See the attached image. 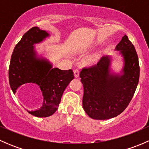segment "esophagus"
I'll return each mask as SVG.
<instances>
[{
  "instance_id": "obj_1",
  "label": "esophagus",
  "mask_w": 149,
  "mask_h": 149,
  "mask_svg": "<svg viewBox=\"0 0 149 149\" xmlns=\"http://www.w3.org/2000/svg\"><path fill=\"white\" fill-rule=\"evenodd\" d=\"M74 76L76 78L79 77V70H78V69L74 70Z\"/></svg>"
}]
</instances>
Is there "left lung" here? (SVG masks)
I'll return each instance as SVG.
<instances>
[{
	"label": "left lung",
	"mask_w": 149,
	"mask_h": 149,
	"mask_svg": "<svg viewBox=\"0 0 149 149\" xmlns=\"http://www.w3.org/2000/svg\"><path fill=\"white\" fill-rule=\"evenodd\" d=\"M115 49L123 57L122 74L110 73L111 58L104 56L95 65L80 73L84 86L83 107L95 120H108L121 114L128 106L139 81L140 67L134 45L126 35Z\"/></svg>",
	"instance_id": "8db88e82"
}]
</instances>
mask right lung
Here are the masks:
<instances>
[{"label":"right lung","instance_id":"right-lung-1","mask_svg":"<svg viewBox=\"0 0 149 149\" xmlns=\"http://www.w3.org/2000/svg\"><path fill=\"white\" fill-rule=\"evenodd\" d=\"M48 36L47 31L37 26L26 31L14 47L8 70L13 94L24 84L40 87L43 95L42 106L37 110L28 111L38 118L49 117L56 112L65 88L74 79L71 69L63 70L52 68L47 60L37 57L34 45L41 42Z\"/></svg>","mask_w":149,"mask_h":149}]
</instances>
